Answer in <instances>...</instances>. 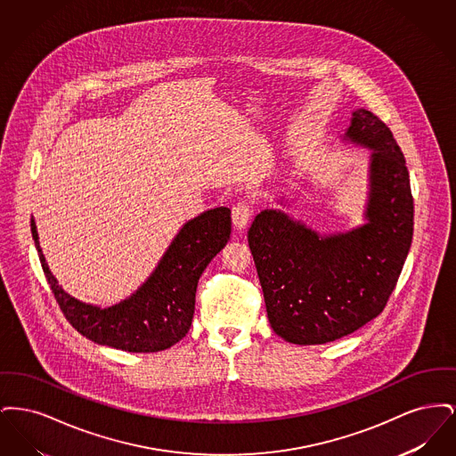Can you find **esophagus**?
<instances>
[{
	"mask_svg": "<svg viewBox=\"0 0 456 456\" xmlns=\"http://www.w3.org/2000/svg\"><path fill=\"white\" fill-rule=\"evenodd\" d=\"M251 218V207L246 201H239L232 207V224L238 231L246 229V225L249 224Z\"/></svg>",
	"mask_w": 456,
	"mask_h": 456,
	"instance_id": "obj_1",
	"label": "esophagus"
}]
</instances>
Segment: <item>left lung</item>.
Returning <instances> with one entry per match:
<instances>
[{
	"instance_id": "obj_1",
	"label": "left lung",
	"mask_w": 456,
	"mask_h": 456,
	"mask_svg": "<svg viewBox=\"0 0 456 456\" xmlns=\"http://www.w3.org/2000/svg\"><path fill=\"white\" fill-rule=\"evenodd\" d=\"M342 140L369 151L364 224L322 234L266 208L248 232L270 325L297 346L333 342L376 318L412 244L411 179L390 128L359 108ZM277 201L289 203L285 196Z\"/></svg>"
}]
</instances>
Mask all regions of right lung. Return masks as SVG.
Wrapping results in <instances>:
<instances>
[{
    "instance_id": "1",
    "label": "right lung",
    "mask_w": 456,
    "mask_h": 456,
    "mask_svg": "<svg viewBox=\"0 0 456 456\" xmlns=\"http://www.w3.org/2000/svg\"><path fill=\"white\" fill-rule=\"evenodd\" d=\"M30 231L45 279L66 320L77 331L99 346L126 352H159L186 337L195 314L198 281L231 238V210L217 207L188 220L151 277L126 299L109 307L69 296L47 266L34 217Z\"/></svg>"
}]
</instances>
